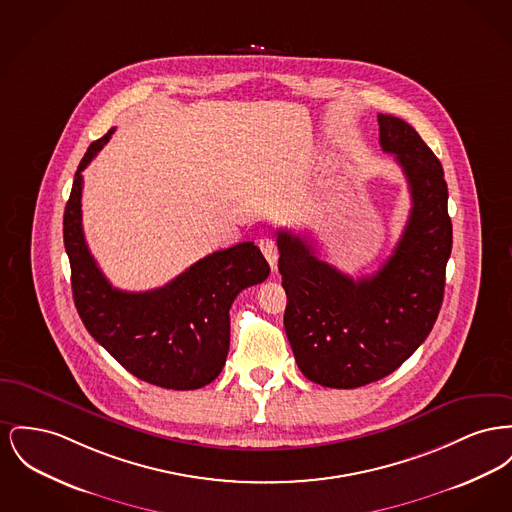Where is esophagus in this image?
I'll list each match as a JSON object with an SVG mask.
<instances>
[{
  "instance_id": "34e87169",
  "label": "esophagus",
  "mask_w": 512,
  "mask_h": 512,
  "mask_svg": "<svg viewBox=\"0 0 512 512\" xmlns=\"http://www.w3.org/2000/svg\"><path fill=\"white\" fill-rule=\"evenodd\" d=\"M259 247H261L265 259L269 261V265H271L272 271H274V269H276V261H278V247H276V241L271 240V238H263V240H259Z\"/></svg>"
}]
</instances>
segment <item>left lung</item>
I'll return each mask as SVG.
<instances>
[{"mask_svg": "<svg viewBox=\"0 0 512 512\" xmlns=\"http://www.w3.org/2000/svg\"><path fill=\"white\" fill-rule=\"evenodd\" d=\"M377 121L379 143L394 154L412 195L406 228L383 267L354 280L321 261L305 238L276 232L292 352L309 381L331 389L391 375L427 338L445 294L452 224L443 166L410 123L387 114Z\"/></svg>", "mask_w": 512, "mask_h": 512, "instance_id": "left-lung-1", "label": "left lung"}]
</instances>
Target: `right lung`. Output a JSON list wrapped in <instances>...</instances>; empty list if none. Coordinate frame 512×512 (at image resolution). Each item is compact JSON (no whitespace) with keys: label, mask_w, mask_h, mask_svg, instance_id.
Masks as SVG:
<instances>
[{"label":"right lung","mask_w":512,"mask_h":512,"mask_svg":"<svg viewBox=\"0 0 512 512\" xmlns=\"http://www.w3.org/2000/svg\"><path fill=\"white\" fill-rule=\"evenodd\" d=\"M85 152L63 212L73 300L92 338L129 373L162 389L193 391L214 381L230 348V307L271 267L253 241L214 251L149 292L114 288L87 247L81 222L83 170L112 137Z\"/></svg>","instance_id":"obj_1"}]
</instances>
